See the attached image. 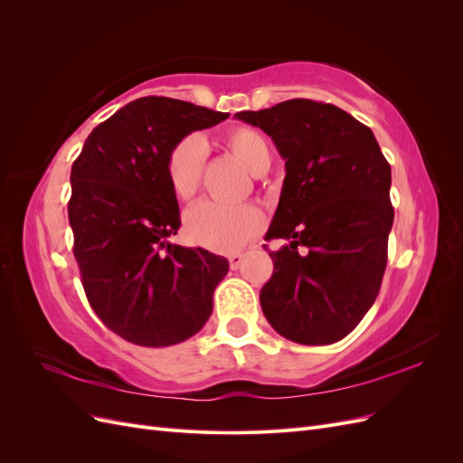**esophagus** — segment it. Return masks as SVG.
<instances>
[{
  "label": "esophagus",
  "mask_w": 463,
  "mask_h": 463,
  "mask_svg": "<svg viewBox=\"0 0 463 463\" xmlns=\"http://www.w3.org/2000/svg\"><path fill=\"white\" fill-rule=\"evenodd\" d=\"M241 262H243V255H241V253H233V255L230 257V266H232V270H237V269H240Z\"/></svg>",
  "instance_id": "1"
}]
</instances>
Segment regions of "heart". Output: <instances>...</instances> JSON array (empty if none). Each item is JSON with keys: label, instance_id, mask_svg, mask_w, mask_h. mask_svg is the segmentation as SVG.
Listing matches in <instances>:
<instances>
[{"label": "heart", "instance_id": "1", "mask_svg": "<svg viewBox=\"0 0 463 463\" xmlns=\"http://www.w3.org/2000/svg\"><path fill=\"white\" fill-rule=\"evenodd\" d=\"M228 145L249 172L270 160V146L266 138L250 128H237L230 133ZM206 158V145L201 135H189L170 154L165 164L167 181L177 199H189L197 191L203 165ZM264 228V216L257 206L250 204H222L203 201L185 213V237L204 249L216 253H233Z\"/></svg>", "mask_w": 463, "mask_h": 463}]
</instances>
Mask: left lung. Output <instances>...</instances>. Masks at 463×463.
Returning a JSON list of instances; mask_svg holds the SVG:
<instances>
[{
  "label": "left lung",
  "instance_id": "left-lung-1",
  "mask_svg": "<svg viewBox=\"0 0 463 463\" xmlns=\"http://www.w3.org/2000/svg\"><path fill=\"white\" fill-rule=\"evenodd\" d=\"M235 119L260 128L286 160L264 240L289 243L270 253L274 272L260 289L262 313L291 342H338L381 289L394 222L390 164L367 125L338 106L296 98L240 111Z\"/></svg>",
  "mask_w": 463,
  "mask_h": 463
}]
</instances>
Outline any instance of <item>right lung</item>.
Here are the masks:
<instances>
[{"label":"right lung","instance_id":"obj_1","mask_svg":"<svg viewBox=\"0 0 463 463\" xmlns=\"http://www.w3.org/2000/svg\"><path fill=\"white\" fill-rule=\"evenodd\" d=\"M228 116L165 96L138 98L92 129L71 167L67 213L82 288L123 340L174 345L213 315L230 262L167 241L181 220L165 164L189 133Z\"/></svg>","mask_w":463,"mask_h":463}]
</instances>
